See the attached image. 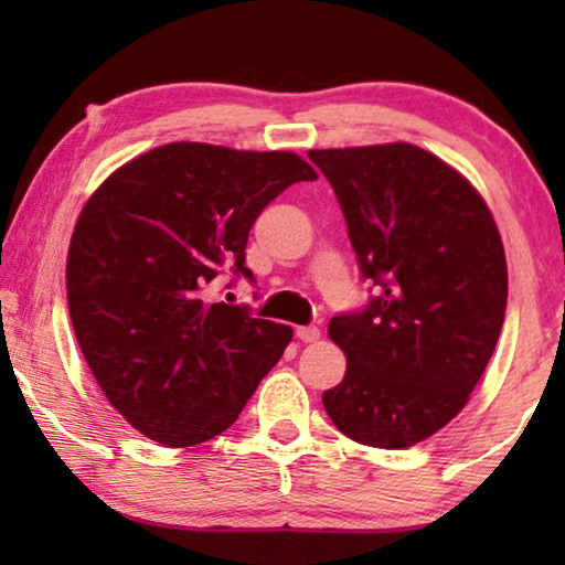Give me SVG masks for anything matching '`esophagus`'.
I'll list each match as a JSON object with an SVG mask.
<instances>
[{"mask_svg":"<svg viewBox=\"0 0 565 565\" xmlns=\"http://www.w3.org/2000/svg\"><path fill=\"white\" fill-rule=\"evenodd\" d=\"M296 337L300 339V342H316V339L321 337V331H319V327H298Z\"/></svg>","mask_w":565,"mask_h":565,"instance_id":"1","label":"esophagus"}]
</instances>
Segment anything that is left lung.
I'll use <instances>...</instances> for the list:
<instances>
[{
    "label": "left lung",
    "instance_id": "8db88e82",
    "mask_svg": "<svg viewBox=\"0 0 565 565\" xmlns=\"http://www.w3.org/2000/svg\"><path fill=\"white\" fill-rule=\"evenodd\" d=\"M334 188L375 298L329 321L347 354L323 408L354 443L401 450L460 414L497 347L507 257L489 205L412 143L308 151Z\"/></svg>",
    "mask_w": 565,
    "mask_h": 565
}]
</instances>
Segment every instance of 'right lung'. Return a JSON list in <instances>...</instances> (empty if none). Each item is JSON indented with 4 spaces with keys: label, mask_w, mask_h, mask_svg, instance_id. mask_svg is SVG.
Returning a JSON list of instances; mask_svg holds the SVG:
<instances>
[{
    "label": "right lung",
    "mask_w": 565,
    "mask_h": 565,
    "mask_svg": "<svg viewBox=\"0 0 565 565\" xmlns=\"http://www.w3.org/2000/svg\"><path fill=\"white\" fill-rule=\"evenodd\" d=\"M316 172L290 151L167 143L107 177L82 207L66 257L76 342L130 427L192 447L238 419L292 329L205 296L244 265L259 213Z\"/></svg>",
    "instance_id": "add662e5"
}]
</instances>
